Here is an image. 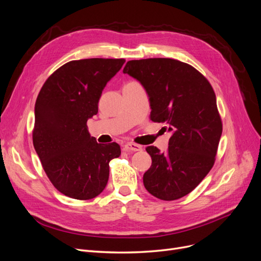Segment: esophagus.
Instances as JSON below:
<instances>
[{"instance_id": "34e87169", "label": "esophagus", "mask_w": 261, "mask_h": 261, "mask_svg": "<svg viewBox=\"0 0 261 261\" xmlns=\"http://www.w3.org/2000/svg\"><path fill=\"white\" fill-rule=\"evenodd\" d=\"M124 149L127 151H142L143 148L142 146L137 145V144H133V143H127L124 145Z\"/></svg>"}]
</instances>
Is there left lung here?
Instances as JSON below:
<instances>
[{
	"mask_svg": "<svg viewBox=\"0 0 261 261\" xmlns=\"http://www.w3.org/2000/svg\"><path fill=\"white\" fill-rule=\"evenodd\" d=\"M124 73L146 90L150 119L172 133L169 147L146 151L152 159L144 186L153 196L175 200L189 194L212 169L222 133L216 95L210 83L189 64L173 59L127 62Z\"/></svg>",
	"mask_w": 261,
	"mask_h": 261,
	"instance_id": "obj_1",
	"label": "left lung"
}]
</instances>
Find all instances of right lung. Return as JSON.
Returning a JSON list of instances; mask_svg holds the SVG:
<instances>
[{"label": "right lung", "mask_w": 261, "mask_h": 261, "mask_svg": "<svg viewBox=\"0 0 261 261\" xmlns=\"http://www.w3.org/2000/svg\"><path fill=\"white\" fill-rule=\"evenodd\" d=\"M124 59L71 61L52 73L34 107L33 147L50 181L68 197H96L109 178V162L120 155L116 143L98 144L87 120L98 112L107 83Z\"/></svg>", "instance_id": "right-lung-1"}]
</instances>
